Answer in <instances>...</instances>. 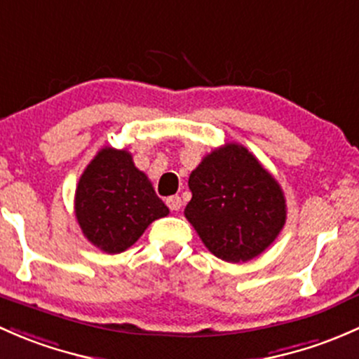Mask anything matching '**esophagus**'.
I'll return each mask as SVG.
<instances>
[{
    "label": "esophagus",
    "mask_w": 359,
    "mask_h": 359,
    "mask_svg": "<svg viewBox=\"0 0 359 359\" xmlns=\"http://www.w3.org/2000/svg\"><path fill=\"white\" fill-rule=\"evenodd\" d=\"M165 204H168V207L171 210H180L181 207V197L180 195H172V197L165 198Z\"/></svg>",
    "instance_id": "esophagus-1"
}]
</instances>
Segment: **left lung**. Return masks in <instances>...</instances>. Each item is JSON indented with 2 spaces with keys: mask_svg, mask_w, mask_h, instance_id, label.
<instances>
[{
  "mask_svg": "<svg viewBox=\"0 0 359 359\" xmlns=\"http://www.w3.org/2000/svg\"><path fill=\"white\" fill-rule=\"evenodd\" d=\"M184 217L219 259L245 262L264 252L282 231V187L245 147L226 143L202 158L188 180Z\"/></svg>",
  "mask_w": 359,
  "mask_h": 359,
  "instance_id": "obj_1",
  "label": "left lung"
}]
</instances>
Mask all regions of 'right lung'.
Here are the masks:
<instances>
[{
	"instance_id": "obj_1",
	"label": "right lung",
	"mask_w": 359,
	"mask_h": 359,
	"mask_svg": "<svg viewBox=\"0 0 359 359\" xmlns=\"http://www.w3.org/2000/svg\"><path fill=\"white\" fill-rule=\"evenodd\" d=\"M74 209L84 236L107 254L124 252L152 221L169 214L133 155L110 147L100 150L81 175Z\"/></svg>"
}]
</instances>
